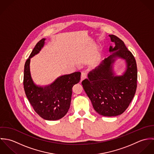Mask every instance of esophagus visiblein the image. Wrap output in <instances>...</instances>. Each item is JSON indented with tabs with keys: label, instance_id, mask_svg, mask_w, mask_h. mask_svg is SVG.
Wrapping results in <instances>:
<instances>
[{
	"label": "esophagus",
	"instance_id": "obj_1",
	"mask_svg": "<svg viewBox=\"0 0 154 154\" xmlns=\"http://www.w3.org/2000/svg\"><path fill=\"white\" fill-rule=\"evenodd\" d=\"M87 78V74L84 72H82L81 73V81H82L83 80H84L85 78Z\"/></svg>",
	"mask_w": 154,
	"mask_h": 154
}]
</instances>
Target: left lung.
Wrapping results in <instances>:
<instances>
[{"mask_svg":"<svg viewBox=\"0 0 154 154\" xmlns=\"http://www.w3.org/2000/svg\"><path fill=\"white\" fill-rule=\"evenodd\" d=\"M115 47L110 51H116L106 58L100 65L90 72L88 79L82 85L99 114L112 117L120 115L128 109L137 88V71L136 60L124 42L114 35H109ZM116 57L125 58L127 69L122 76L113 75L112 65Z\"/></svg>","mask_w":154,"mask_h":154,"instance_id":"1","label":"left lung"}]
</instances>
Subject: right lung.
I'll return each instance as SVG.
<instances>
[{
	"label": "right lung",
	"mask_w": 154,
	"mask_h": 154,
	"mask_svg": "<svg viewBox=\"0 0 154 154\" xmlns=\"http://www.w3.org/2000/svg\"><path fill=\"white\" fill-rule=\"evenodd\" d=\"M45 38L35 45L24 66L23 88L34 111L43 119L57 120L64 117L69 109L72 87L80 81L81 72L62 76L48 87H41L34 82L30 72V59L43 47Z\"/></svg>",
	"instance_id": "obj_1"
}]
</instances>
